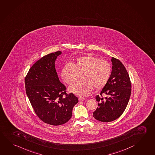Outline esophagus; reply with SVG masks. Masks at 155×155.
<instances>
[{
	"label": "esophagus",
	"instance_id": "1",
	"mask_svg": "<svg viewBox=\"0 0 155 155\" xmlns=\"http://www.w3.org/2000/svg\"><path fill=\"white\" fill-rule=\"evenodd\" d=\"M84 97H79V101H84Z\"/></svg>",
	"mask_w": 155,
	"mask_h": 155
}]
</instances>
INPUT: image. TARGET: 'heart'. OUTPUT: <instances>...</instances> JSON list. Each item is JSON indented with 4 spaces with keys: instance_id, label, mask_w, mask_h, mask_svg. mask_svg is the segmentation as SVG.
<instances>
[{
    "instance_id": "obj_1",
    "label": "heart",
    "mask_w": 155,
    "mask_h": 155,
    "mask_svg": "<svg viewBox=\"0 0 155 155\" xmlns=\"http://www.w3.org/2000/svg\"><path fill=\"white\" fill-rule=\"evenodd\" d=\"M111 68L106 60L91 55L77 58L74 64L67 63L62 68L61 76L67 84L75 81L78 74L81 73L82 80L74 83L69 87L71 92L79 96H87L93 87L101 88L110 78Z\"/></svg>"
}]
</instances>
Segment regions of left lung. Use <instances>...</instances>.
I'll list each match as a JSON object with an SVG mask.
<instances>
[{
    "mask_svg": "<svg viewBox=\"0 0 155 155\" xmlns=\"http://www.w3.org/2000/svg\"><path fill=\"white\" fill-rule=\"evenodd\" d=\"M112 71L100 95L96 96L98 107L93 112L96 120L104 122L114 121L121 116L127 107L131 94V82L126 68L121 61L113 57ZM104 95L105 97L102 96Z\"/></svg>",
    "mask_w": 155,
    "mask_h": 155,
    "instance_id": "1",
    "label": "left lung"
}]
</instances>
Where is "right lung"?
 <instances>
[{"mask_svg": "<svg viewBox=\"0 0 155 155\" xmlns=\"http://www.w3.org/2000/svg\"><path fill=\"white\" fill-rule=\"evenodd\" d=\"M61 51L42 57L29 69L25 77V91L34 111L44 122L59 126L69 121L78 98L67 94L59 81L54 63Z\"/></svg>", "mask_w": 155, "mask_h": 155, "instance_id": "obj_1", "label": "right lung"}]
</instances>
